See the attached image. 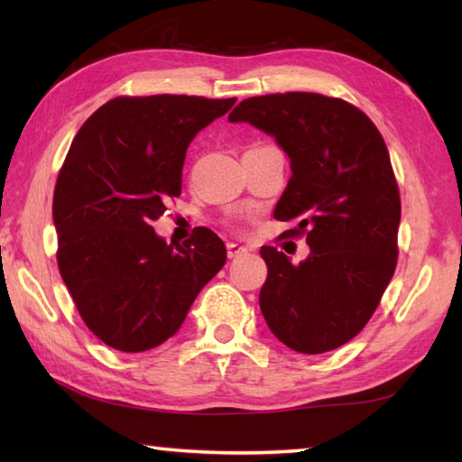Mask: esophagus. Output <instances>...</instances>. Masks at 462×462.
<instances>
[{
  "label": "esophagus",
  "mask_w": 462,
  "mask_h": 462,
  "mask_svg": "<svg viewBox=\"0 0 462 462\" xmlns=\"http://www.w3.org/2000/svg\"><path fill=\"white\" fill-rule=\"evenodd\" d=\"M226 250H228V256H230V259H236V256H240V254H245V253H246V248H245V246H240V245H236V242H228V246H226Z\"/></svg>",
  "instance_id": "esophagus-1"
}]
</instances>
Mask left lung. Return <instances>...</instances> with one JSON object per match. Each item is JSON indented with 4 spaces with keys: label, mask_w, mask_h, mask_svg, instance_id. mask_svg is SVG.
<instances>
[{
    "label": "left lung",
    "mask_w": 462,
    "mask_h": 462,
    "mask_svg": "<svg viewBox=\"0 0 462 462\" xmlns=\"http://www.w3.org/2000/svg\"><path fill=\"white\" fill-rule=\"evenodd\" d=\"M230 122L277 140L291 179L273 216L295 222L310 254L291 263L275 246L259 303L285 346L319 355L353 340L377 310L397 264L402 201L385 140L361 109L319 93L248 97Z\"/></svg>",
    "instance_id": "8db88e82"
}]
</instances>
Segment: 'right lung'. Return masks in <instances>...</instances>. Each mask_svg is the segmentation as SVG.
Segmentation results:
<instances>
[{"instance_id":"right-lung-1","label":"right lung","mask_w":462,"mask_h":462,"mask_svg":"<svg viewBox=\"0 0 462 462\" xmlns=\"http://www.w3.org/2000/svg\"><path fill=\"white\" fill-rule=\"evenodd\" d=\"M236 97H116L77 132L57 179L59 271L83 322L107 346L144 353L169 340L226 246L198 228L183 245L152 222L181 195L185 152Z\"/></svg>"}]
</instances>
